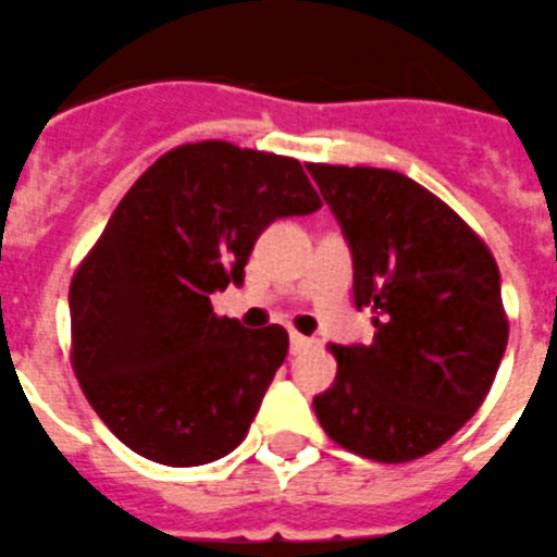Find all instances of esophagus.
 I'll return each instance as SVG.
<instances>
[{"instance_id":"esophagus-1","label":"esophagus","mask_w":557,"mask_h":557,"mask_svg":"<svg viewBox=\"0 0 557 557\" xmlns=\"http://www.w3.org/2000/svg\"><path fill=\"white\" fill-rule=\"evenodd\" d=\"M288 342H292V350H304V347H309L312 345V338H307V335H300V333H292V338H288Z\"/></svg>"}]
</instances>
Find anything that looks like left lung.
<instances>
[{"mask_svg": "<svg viewBox=\"0 0 557 557\" xmlns=\"http://www.w3.org/2000/svg\"><path fill=\"white\" fill-rule=\"evenodd\" d=\"M354 250L368 347L330 345L333 388L312 400L338 447L382 465L438 449L476 414L508 345L494 253L438 195L392 169L312 163Z\"/></svg>", "mask_w": 557, "mask_h": 557, "instance_id": "1", "label": "left lung"}]
</instances>
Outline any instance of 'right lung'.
I'll use <instances>...</instances> for the list:
<instances>
[{
	"mask_svg": "<svg viewBox=\"0 0 557 557\" xmlns=\"http://www.w3.org/2000/svg\"><path fill=\"white\" fill-rule=\"evenodd\" d=\"M321 207L295 157L203 139L165 151L72 274V371L108 430L157 465L227 456L288 354L280 324L245 330L210 295L242 286L274 219Z\"/></svg>",
	"mask_w": 557,
	"mask_h": 557,
	"instance_id": "add662e5",
	"label": "right lung"
}]
</instances>
